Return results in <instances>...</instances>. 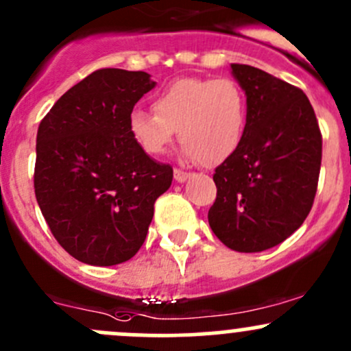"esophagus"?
I'll return each mask as SVG.
<instances>
[{"mask_svg": "<svg viewBox=\"0 0 351 351\" xmlns=\"http://www.w3.org/2000/svg\"><path fill=\"white\" fill-rule=\"evenodd\" d=\"M189 177H191L189 172H184V171H180V169H176L174 171V179L177 180V182H186Z\"/></svg>", "mask_w": 351, "mask_h": 351, "instance_id": "esophagus-1", "label": "esophagus"}]
</instances>
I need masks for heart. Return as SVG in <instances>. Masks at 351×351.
Returning a JSON list of instances; mask_svg holds the SVG:
<instances>
[{
	"label": "heart",
	"mask_w": 351,
	"mask_h": 351,
	"mask_svg": "<svg viewBox=\"0 0 351 351\" xmlns=\"http://www.w3.org/2000/svg\"><path fill=\"white\" fill-rule=\"evenodd\" d=\"M154 114L134 110L129 132L147 156H160L179 130L184 156L217 165L237 152L247 129V100L229 78H180L152 100Z\"/></svg>",
	"instance_id": "heart-1"
}]
</instances>
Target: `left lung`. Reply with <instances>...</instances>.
<instances>
[{"instance_id": "left-lung-1", "label": "left lung", "mask_w": 351, "mask_h": 351, "mask_svg": "<svg viewBox=\"0 0 351 351\" xmlns=\"http://www.w3.org/2000/svg\"><path fill=\"white\" fill-rule=\"evenodd\" d=\"M247 100V129L237 152L213 179L207 219L237 252L278 246L310 214L322 167V132L303 90L266 71L232 63Z\"/></svg>"}]
</instances>
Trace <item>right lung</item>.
I'll use <instances>...</instances> for the list:
<instances>
[{"instance_id": "1", "label": "right lung", "mask_w": 351, "mask_h": 351, "mask_svg": "<svg viewBox=\"0 0 351 351\" xmlns=\"http://www.w3.org/2000/svg\"><path fill=\"white\" fill-rule=\"evenodd\" d=\"M154 86L145 71L97 70L40 122L36 201L60 246L86 265L135 256L172 184L171 165L150 159L129 132L135 104Z\"/></svg>"}]
</instances>
